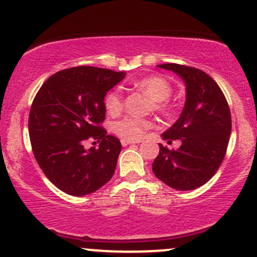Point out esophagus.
I'll return each mask as SVG.
<instances>
[{
	"mask_svg": "<svg viewBox=\"0 0 257 257\" xmlns=\"http://www.w3.org/2000/svg\"><path fill=\"white\" fill-rule=\"evenodd\" d=\"M140 141H133V140H125V139H122L120 140V144L122 146H128V145H133V144H139Z\"/></svg>",
	"mask_w": 257,
	"mask_h": 257,
	"instance_id": "obj_1",
	"label": "esophagus"
}]
</instances>
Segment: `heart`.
<instances>
[{"instance_id":"obj_1","label":"heart","mask_w":257,"mask_h":257,"mask_svg":"<svg viewBox=\"0 0 257 257\" xmlns=\"http://www.w3.org/2000/svg\"><path fill=\"white\" fill-rule=\"evenodd\" d=\"M134 85L139 90L146 94L153 101V108L157 111H167L169 108L168 98L172 94V84L161 76H147L134 82ZM105 108L110 116H117L123 110V95L119 89H113L106 94ZM153 123L149 119H141L137 117L126 116L117 120L112 125V131L119 138L125 140H139L147 129L152 128Z\"/></svg>"}]
</instances>
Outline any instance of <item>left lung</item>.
I'll use <instances>...</instances> for the list:
<instances>
[{
    "label": "left lung",
    "mask_w": 257,
    "mask_h": 257,
    "mask_svg": "<svg viewBox=\"0 0 257 257\" xmlns=\"http://www.w3.org/2000/svg\"><path fill=\"white\" fill-rule=\"evenodd\" d=\"M184 79L186 101L179 119L162 134L164 140H181L178 150L159 144L152 164L155 175L180 191L208 182L225 158L232 120L228 104L216 82L202 70L179 64H161Z\"/></svg>",
    "instance_id": "left-lung-1"
}]
</instances>
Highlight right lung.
Instances as JSON below:
<instances>
[{
    "mask_svg": "<svg viewBox=\"0 0 257 257\" xmlns=\"http://www.w3.org/2000/svg\"><path fill=\"white\" fill-rule=\"evenodd\" d=\"M93 66L61 70L37 91L29 114L32 152L44 175L71 196L95 192L113 176L120 141L101 126L107 91L124 78ZM87 140L99 149H84Z\"/></svg>",
    "mask_w": 257,
    "mask_h": 257,
    "instance_id": "right-lung-1",
    "label": "right lung"
}]
</instances>
